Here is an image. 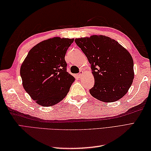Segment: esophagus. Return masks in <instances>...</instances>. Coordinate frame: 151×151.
I'll return each mask as SVG.
<instances>
[{"mask_svg":"<svg viewBox=\"0 0 151 151\" xmlns=\"http://www.w3.org/2000/svg\"><path fill=\"white\" fill-rule=\"evenodd\" d=\"M83 73H84V72H83L82 70H81V72H80V73L78 74V75H77L78 77V78H81L82 75H83Z\"/></svg>","mask_w":151,"mask_h":151,"instance_id":"34e87169","label":"esophagus"}]
</instances>
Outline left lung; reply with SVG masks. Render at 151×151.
Segmentation results:
<instances>
[{
	"mask_svg": "<svg viewBox=\"0 0 151 151\" xmlns=\"http://www.w3.org/2000/svg\"><path fill=\"white\" fill-rule=\"evenodd\" d=\"M91 64L95 84L89 93L103 102L118 101L127 93L134 79V62L127 49L104 36L75 40Z\"/></svg>",
	"mask_w": 151,
	"mask_h": 151,
	"instance_id": "8db88e82",
	"label": "left lung"
}]
</instances>
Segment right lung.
Wrapping results in <instances>:
<instances>
[{"instance_id":"add662e5","label":"right lung","mask_w":151,"mask_h":151,"mask_svg":"<svg viewBox=\"0 0 151 151\" xmlns=\"http://www.w3.org/2000/svg\"><path fill=\"white\" fill-rule=\"evenodd\" d=\"M74 39L53 37L37 44L22 63L23 88L43 106L60 102L68 93L75 77L67 71V50Z\"/></svg>"}]
</instances>
